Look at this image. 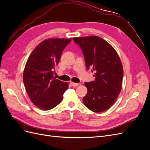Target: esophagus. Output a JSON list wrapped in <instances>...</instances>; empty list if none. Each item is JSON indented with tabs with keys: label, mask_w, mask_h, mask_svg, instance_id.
<instances>
[{
	"label": "esophagus",
	"mask_w": 150,
	"mask_h": 150,
	"mask_svg": "<svg viewBox=\"0 0 150 150\" xmlns=\"http://www.w3.org/2000/svg\"><path fill=\"white\" fill-rule=\"evenodd\" d=\"M70 84H71V85L72 86H73V87H77V86H79V84L75 83H74V82H71Z\"/></svg>",
	"instance_id": "esophagus-1"
}]
</instances>
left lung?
I'll list each match as a JSON object with an SVG mask.
<instances>
[{
  "instance_id": "1",
  "label": "left lung",
  "mask_w": 150,
  "mask_h": 150,
  "mask_svg": "<svg viewBox=\"0 0 150 150\" xmlns=\"http://www.w3.org/2000/svg\"><path fill=\"white\" fill-rule=\"evenodd\" d=\"M82 49L86 66L94 71V81L85 83L87 94L84 105L95 112H103L115 103L122 88L123 68L116 50L100 37L91 35L74 38Z\"/></svg>"
}]
</instances>
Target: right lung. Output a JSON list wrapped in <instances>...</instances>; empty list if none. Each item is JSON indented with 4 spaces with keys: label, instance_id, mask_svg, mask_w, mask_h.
Returning a JSON list of instances; mask_svg holds the SVG:
<instances>
[{
    "label": "right lung",
    "instance_id": "1",
    "mask_svg": "<svg viewBox=\"0 0 150 150\" xmlns=\"http://www.w3.org/2000/svg\"><path fill=\"white\" fill-rule=\"evenodd\" d=\"M72 38H51L35 47L26 62L23 81L30 101L39 108L49 110L59 104L68 83L56 79L53 69Z\"/></svg>",
    "mask_w": 150,
    "mask_h": 150
}]
</instances>
